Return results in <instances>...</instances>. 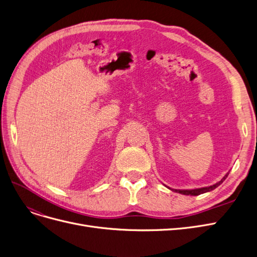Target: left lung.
Returning <instances> with one entry per match:
<instances>
[{"label":"left lung","mask_w":257,"mask_h":257,"mask_svg":"<svg viewBox=\"0 0 257 257\" xmlns=\"http://www.w3.org/2000/svg\"><path fill=\"white\" fill-rule=\"evenodd\" d=\"M228 175H229V172L225 174V175L223 176V178L220 181L216 182L215 184H213V186H210V187H204V188H199V189H193V190H176V189H171V188H169V189L174 191V192H176V193L183 194V195H191V196H197V195L207 193V192L213 191L214 189H216L218 186H220V184L223 182V180L228 177Z\"/></svg>","instance_id":"8db88e82"}]
</instances>
